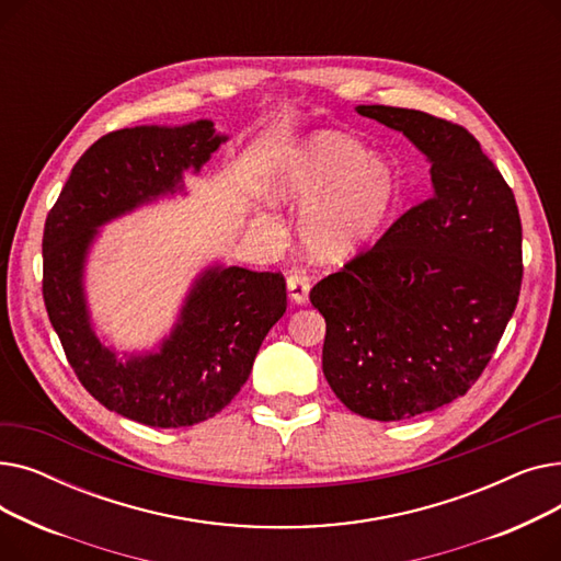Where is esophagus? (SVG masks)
I'll return each mask as SVG.
<instances>
[{"label":"esophagus","instance_id":"esophagus-1","mask_svg":"<svg viewBox=\"0 0 561 561\" xmlns=\"http://www.w3.org/2000/svg\"><path fill=\"white\" fill-rule=\"evenodd\" d=\"M286 288H288V298L290 302L296 305H305L309 300V290H311V279L307 277V273L296 271L290 273L286 279Z\"/></svg>","mask_w":561,"mask_h":561}]
</instances>
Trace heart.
Returning a JSON list of instances; mask_svg holds the SVG:
<instances>
[{"label": "heart", "instance_id": "obj_1", "mask_svg": "<svg viewBox=\"0 0 561 561\" xmlns=\"http://www.w3.org/2000/svg\"><path fill=\"white\" fill-rule=\"evenodd\" d=\"M268 195L277 204L307 209L302 243L320 261L362 252L387 225L400 199V176L366 145L334 131H318L275 168Z\"/></svg>", "mask_w": 561, "mask_h": 561}]
</instances>
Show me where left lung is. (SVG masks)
Listing matches in <instances>:
<instances>
[{
    "instance_id": "obj_1",
    "label": "left lung",
    "mask_w": 561,
    "mask_h": 561,
    "mask_svg": "<svg viewBox=\"0 0 561 561\" xmlns=\"http://www.w3.org/2000/svg\"><path fill=\"white\" fill-rule=\"evenodd\" d=\"M430 161L432 193L311 288L322 373L373 421H404L476 385L516 309L523 229L512 188L463 127L414 108L357 106Z\"/></svg>"
}]
</instances>
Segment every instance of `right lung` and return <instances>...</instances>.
<instances>
[{"label": "right lung", "instance_id": "1", "mask_svg": "<svg viewBox=\"0 0 561 561\" xmlns=\"http://www.w3.org/2000/svg\"><path fill=\"white\" fill-rule=\"evenodd\" d=\"M225 140L211 121L111 131L75 163L45 220L43 298L75 375L100 404L150 427L214 419L241 391L265 334L286 311L284 275L206 268L161 347L117 359L88 316L85 256L98 227L182 191L184 170L199 172Z\"/></svg>", "mask_w": 561, "mask_h": 561}]
</instances>
